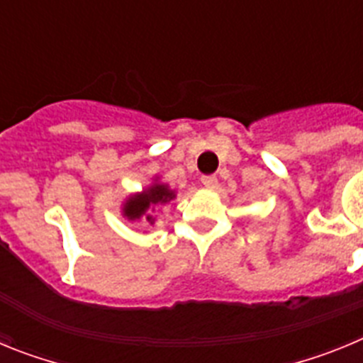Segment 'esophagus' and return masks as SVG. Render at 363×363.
<instances>
[{
	"instance_id": "34e87169",
	"label": "esophagus",
	"mask_w": 363,
	"mask_h": 363,
	"mask_svg": "<svg viewBox=\"0 0 363 363\" xmlns=\"http://www.w3.org/2000/svg\"><path fill=\"white\" fill-rule=\"evenodd\" d=\"M201 184H203L205 189L214 191V189L218 187V178L216 176H203V178H201Z\"/></svg>"
}]
</instances>
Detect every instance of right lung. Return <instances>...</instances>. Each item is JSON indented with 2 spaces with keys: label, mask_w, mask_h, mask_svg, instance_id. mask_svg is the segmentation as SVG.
Wrapping results in <instances>:
<instances>
[{
  "label": "right lung",
  "mask_w": 363,
  "mask_h": 363,
  "mask_svg": "<svg viewBox=\"0 0 363 363\" xmlns=\"http://www.w3.org/2000/svg\"><path fill=\"white\" fill-rule=\"evenodd\" d=\"M176 198L174 189L169 187V184L160 182L156 176L149 187L143 189L142 192L130 194L127 200L121 203V214L129 221H145L149 225H154L156 218L152 216V211L156 205H165Z\"/></svg>",
  "instance_id": "1"
}]
</instances>
